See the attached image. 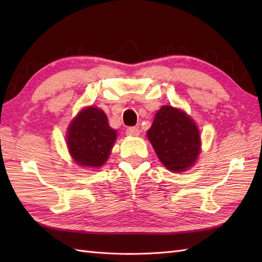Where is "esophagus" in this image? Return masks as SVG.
Returning <instances> with one entry per match:
<instances>
[{
    "label": "esophagus",
    "instance_id": "34e87169",
    "mask_svg": "<svg viewBox=\"0 0 262 262\" xmlns=\"http://www.w3.org/2000/svg\"><path fill=\"white\" fill-rule=\"evenodd\" d=\"M126 134L128 136H138V135H140V129H138V128H136V127H129V128H127Z\"/></svg>",
    "mask_w": 262,
    "mask_h": 262
}]
</instances>
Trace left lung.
Here are the masks:
<instances>
[{
    "label": "left lung",
    "mask_w": 262,
    "mask_h": 262,
    "mask_svg": "<svg viewBox=\"0 0 262 262\" xmlns=\"http://www.w3.org/2000/svg\"><path fill=\"white\" fill-rule=\"evenodd\" d=\"M147 137L166 169L182 172L191 168L200 153L196 122L185 111L162 105L155 114Z\"/></svg>",
    "instance_id": "8db88e82"
}]
</instances>
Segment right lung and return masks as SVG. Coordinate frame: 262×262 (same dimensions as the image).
<instances>
[{"label": "right lung", "instance_id": "right-lung-1", "mask_svg": "<svg viewBox=\"0 0 262 262\" xmlns=\"http://www.w3.org/2000/svg\"><path fill=\"white\" fill-rule=\"evenodd\" d=\"M117 138L109 126L103 110L88 107L72 120L66 143L75 163L89 168H100L108 160Z\"/></svg>", "mask_w": 262, "mask_h": 262}]
</instances>
